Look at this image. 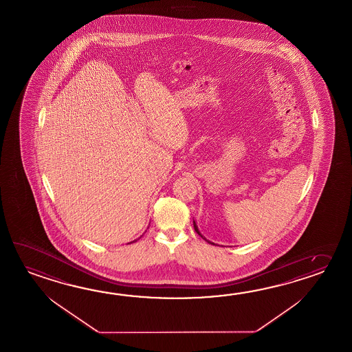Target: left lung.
<instances>
[{
  "label": "left lung",
  "instance_id": "obj_1",
  "mask_svg": "<svg viewBox=\"0 0 352 352\" xmlns=\"http://www.w3.org/2000/svg\"><path fill=\"white\" fill-rule=\"evenodd\" d=\"M193 224H194V230H195V232H197V233H198V234H199V236H201V238H204V237H203V236H201V232H199V230H198V227H197V226H195V222H193ZM204 239H206V238H204ZM209 243H210V242H209Z\"/></svg>",
  "mask_w": 352,
  "mask_h": 352
}]
</instances>
